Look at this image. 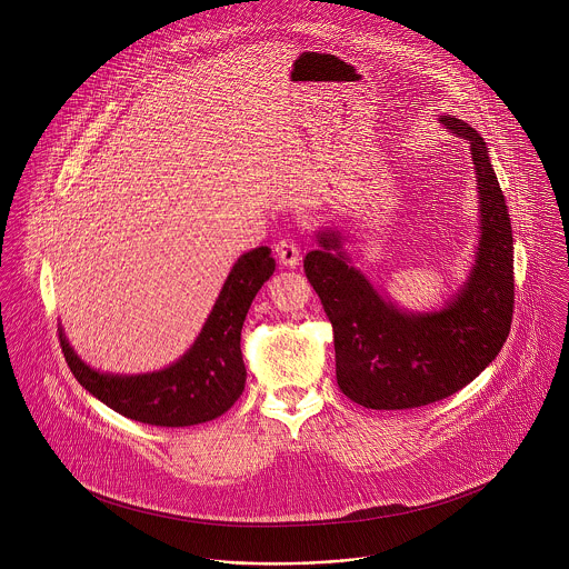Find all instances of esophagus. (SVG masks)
<instances>
[{"label": "esophagus", "mask_w": 569, "mask_h": 569, "mask_svg": "<svg viewBox=\"0 0 569 569\" xmlns=\"http://www.w3.org/2000/svg\"><path fill=\"white\" fill-rule=\"evenodd\" d=\"M276 256H278L280 264H284V267L300 264V247L291 239H282L280 243L276 244Z\"/></svg>", "instance_id": "esophagus-1"}]
</instances>
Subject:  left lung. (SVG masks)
<instances>
[{
  "instance_id": "left-lung-1",
  "label": "left lung",
  "mask_w": 569,
  "mask_h": 569,
  "mask_svg": "<svg viewBox=\"0 0 569 569\" xmlns=\"http://www.w3.org/2000/svg\"><path fill=\"white\" fill-rule=\"evenodd\" d=\"M471 147L480 192V244L460 291L436 313H407L350 264L339 232H318L305 273L335 337L339 390L368 409H411L469 386L499 355L512 322V228L487 142L465 120L440 116Z\"/></svg>"
}]
</instances>
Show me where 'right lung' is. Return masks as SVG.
<instances>
[{"instance_id":"right-lung-1","label":"right lung","mask_w":569,"mask_h":569,"mask_svg":"<svg viewBox=\"0 0 569 569\" xmlns=\"http://www.w3.org/2000/svg\"><path fill=\"white\" fill-rule=\"evenodd\" d=\"M276 269L269 247L243 253L190 350L160 372L107 375L89 368L72 350L59 328L66 361L82 388L113 411L158 427H188L208 422L237 403L243 395L241 328L258 289Z\"/></svg>"}]
</instances>
